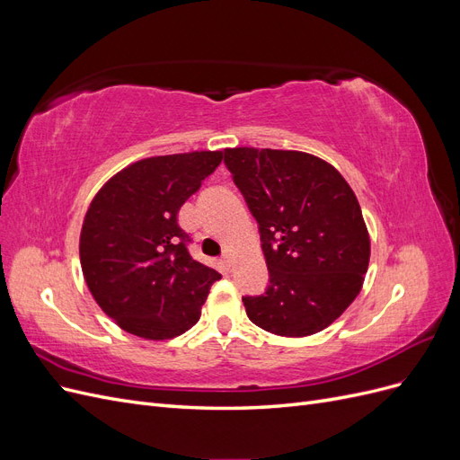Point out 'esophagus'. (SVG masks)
Segmentation results:
<instances>
[{"label": "esophagus", "instance_id": "34e87169", "mask_svg": "<svg viewBox=\"0 0 460 460\" xmlns=\"http://www.w3.org/2000/svg\"><path fill=\"white\" fill-rule=\"evenodd\" d=\"M232 261H234V255H232V252H225V255H222V262H225L228 269L232 267Z\"/></svg>", "mask_w": 460, "mask_h": 460}]
</instances>
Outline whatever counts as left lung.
<instances>
[{
	"label": "left lung",
	"mask_w": 460,
	"mask_h": 460,
	"mask_svg": "<svg viewBox=\"0 0 460 460\" xmlns=\"http://www.w3.org/2000/svg\"><path fill=\"white\" fill-rule=\"evenodd\" d=\"M234 184L255 217L270 284L243 297L253 324L303 338L328 328L358 296L370 238L351 186L311 153L225 151Z\"/></svg>",
	"instance_id": "left-lung-1"
}]
</instances>
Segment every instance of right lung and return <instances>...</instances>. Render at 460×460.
I'll list each match as a JSON object with an SVG mask.
<instances>
[{
	"mask_svg": "<svg viewBox=\"0 0 460 460\" xmlns=\"http://www.w3.org/2000/svg\"><path fill=\"white\" fill-rule=\"evenodd\" d=\"M225 151L136 161L95 193L80 232L82 274L102 311L144 340H171L201 316L218 280L188 252L178 211Z\"/></svg>",
	"mask_w": 460,
	"mask_h": 460,
	"instance_id": "add662e5",
	"label": "right lung"
}]
</instances>
